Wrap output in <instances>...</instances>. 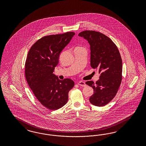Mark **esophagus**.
<instances>
[{"instance_id": "1", "label": "esophagus", "mask_w": 146, "mask_h": 146, "mask_svg": "<svg viewBox=\"0 0 146 146\" xmlns=\"http://www.w3.org/2000/svg\"><path fill=\"white\" fill-rule=\"evenodd\" d=\"M78 85H79L80 86H82V87H85L86 86V84L83 81H79L78 83Z\"/></svg>"}]
</instances>
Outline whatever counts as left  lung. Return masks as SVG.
I'll return each instance as SVG.
<instances>
[{
	"label": "left lung",
	"mask_w": 146,
	"mask_h": 146,
	"mask_svg": "<svg viewBox=\"0 0 146 146\" xmlns=\"http://www.w3.org/2000/svg\"><path fill=\"white\" fill-rule=\"evenodd\" d=\"M88 42L90 66L97 70L100 79L86 82L94 89L89 101L95 106L109 103L117 93L122 79V60L119 51L110 38L98 31H85L79 34Z\"/></svg>",
	"instance_id": "left-lung-1"
}]
</instances>
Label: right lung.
<instances>
[{"label": "right lung", "instance_id": "right-lung-1", "mask_svg": "<svg viewBox=\"0 0 146 146\" xmlns=\"http://www.w3.org/2000/svg\"><path fill=\"white\" fill-rule=\"evenodd\" d=\"M74 35V32H67L44 36L32 45L27 55V83L38 101L50 110H57L66 104L68 92L74 86L72 80H61L53 73L60 53Z\"/></svg>", "mask_w": 146, "mask_h": 146}]
</instances>
